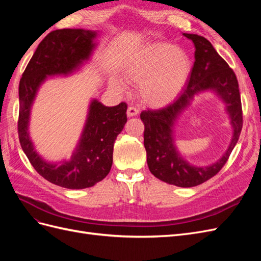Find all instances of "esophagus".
I'll list each match as a JSON object with an SVG mask.
<instances>
[{"label": "esophagus", "mask_w": 261, "mask_h": 261, "mask_svg": "<svg viewBox=\"0 0 261 261\" xmlns=\"http://www.w3.org/2000/svg\"><path fill=\"white\" fill-rule=\"evenodd\" d=\"M139 113V111H138V109H136V108H134V107H128V109H127V116H136L137 114Z\"/></svg>", "instance_id": "esophagus-1"}]
</instances>
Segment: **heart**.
Wrapping results in <instances>:
<instances>
[{
    "instance_id": "obj_1",
    "label": "heart",
    "mask_w": 261,
    "mask_h": 261,
    "mask_svg": "<svg viewBox=\"0 0 261 261\" xmlns=\"http://www.w3.org/2000/svg\"><path fill=\"white\" fill-rule=\"evenodd\" d=\"M191 70V60L183 51L162 42L144 45L124 66L126 80L139 85L140 99L155 108L175 100L187 83ZM110 84L120 92L127 89L126 83L120 78H112Z\"/></svg>"
}]
</instances>
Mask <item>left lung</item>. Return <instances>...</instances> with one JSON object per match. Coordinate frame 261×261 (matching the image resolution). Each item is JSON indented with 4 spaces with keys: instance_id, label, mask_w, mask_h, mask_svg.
<instances>
[{
    "instance_id": "obj_1",
    "label": "left lung",
    "mask_w": 261,
    "mask_h": 261,
    "mask_svg": "<svg viewBox=\"0 0 261 261\" xmlns=\"http://www.w3.org/2000/svg\"><path fill=\"white\" fill-rule=\"evenodd\" d=\"M183 36L195 45V62L188 84L173 103L160 110H146L140 113V118L145 125L144 145L150 172L168 184L194 187L215 176L226 163L241 135L243 113L239 83L233 69L206 38L193 34ZM206 91L213 92L223 100L233 134L230 145L219 161L197 167L186 162L178 151L174 126L193 98Z\"/></svg>"
}]
</instances>
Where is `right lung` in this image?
I'll return each mask as SVG.
<instances>
[{
  "label": "right lung",
  "mask_w": 261,
  "mask_h": 261,
  "mask_svg": "<svg viewBox=\"0 0 261 261\" xmlns=\"http://www.w3.org/2000/svg\"><path fill=\"white\" fill-rule=\"evenodd\" d=\"M98 31L59 29L39 43L19 82L18 136L35 170L61 187L83 189L103 179L112 167L115 139L127 122V105L106 107L92 99L80 141L68 160L49 162L37 152L29 135L31 108L41 85L53 76H68L88 62L97 48Z\"/></svg>",
  "instance_id": "right-lung-1"
}]
</instances>
